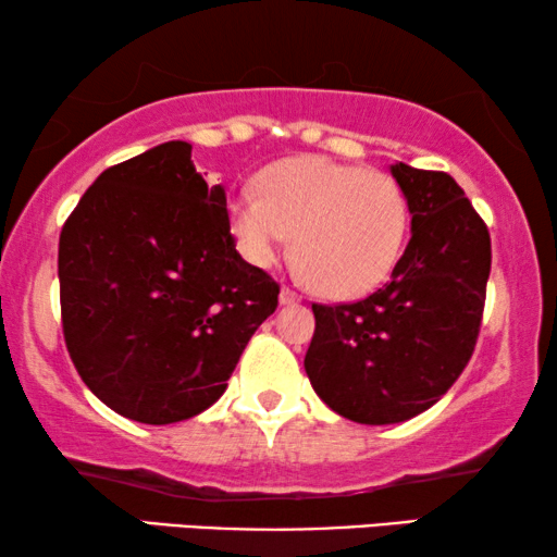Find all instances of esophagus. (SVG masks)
I'll return each instance as SVG.
<instances>
[{"mask_svg": "<svg viewBox=\"0 0 557 557\" xmlns=\"http://www.w3.org/2000/svg\"><path fill=\"white\" fill-rule=\"evenodd\" d=\"M281 304H284V307H292V304H299L301 301V294L299 292H294L292 286H284L281 288Z\"/></svg>", "mask_w": 557, "mask_h": 557, "instance_id": "esophagus-1", "label": "esophagus"}]
</instances>
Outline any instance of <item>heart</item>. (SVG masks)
I'll return each mask as SVG.
<instances>
[{"label":"heart","mask_w":557,"mask_h":557,"mask_svg":"<svg viewBox=\"0 0 557 557\" xmlns=\"http://www.w3.org/2000/svg\"><path fill=\"white\" fill-rule=\"evenodd\" d=\"M240 253L269 269L294 232V258L334 299L377 288L398 263L408 231L406 195L391 174L324 157H292L227 205Z\"/></svg>","instance_id":"obj_1"}]
</instances>
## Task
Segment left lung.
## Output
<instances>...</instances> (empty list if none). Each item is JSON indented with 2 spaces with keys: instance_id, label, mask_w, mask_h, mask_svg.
<instances>
[{
  "instance_id": "obj_1",
  "label": "left lung",
  "mask_w": 557,
  "mask_h": 557,
  "mask_svg": "<svg viewBox=\"0 0 557 557\" xmlns=\"http://www.w3.org/2000/svg\"><path fill=\"white\" fill-rule=\"evenodd\" d=\"M406 195L410 240L393 276L368 299L311 304L309 383L355 423H403L441 400L474 352L492 243L446 172L391 166Z\"/></svg>"
}]
</instances>
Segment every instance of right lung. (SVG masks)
<instances>
[{
	"label": "right lung",
	"mask_w": 557,
	"mask_h": 557,
	"mask_svg": "<svg viewBox=\"0 0 557 557\" xmlns=\"http://www.w3.org/2000/svg\"><path fill=\"white\" fill-rule=\"evenodd\" d=\"M71 360L132 421H187L225 393L278 284L235 250L223 185L164 141L98 174L58 248Z\"/></svg>",
	"instance_id": "obj_1"
}]
</instances>
